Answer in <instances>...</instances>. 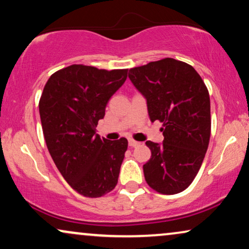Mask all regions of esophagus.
Returning a JSON list of instances; mask_svg holds the SVG:
<instances>
[{
  "label": "esophagus",
  "mask_w": 249,
  "mask_h": 249,
  "mask_svg": "<svg viewBox=\"0 0 249 249\" xmlns=\"http://www.w3.org/2000/svg\"><path fill=\"white\" fill-rule=\"evenodd\" d=\"M128 145H130V147H138V145H140V142L135 141L133 139H130V140H128Z\"/></svg>",
  "instance_id": "obj_1"
}]
</instances>
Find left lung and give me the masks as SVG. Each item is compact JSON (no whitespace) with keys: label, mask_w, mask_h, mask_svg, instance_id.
<instances>
[{"label":"left lung","mask_w":249,"mask_h":249,"mask_svg":"<svg viewBox=\"0 0 249 249\" xmlns=\"http://www.w3.org/2000/svg\"><path fill=\"white\" fill-rule=\"evenodd\" d=\"M128 77L147 99L150 121L163 123V143L145 142L151 150L145 181L159 194H178L196 178L210 143L206 85L192 66L173 58L131 68Z\"/></svg>","instance_id":"obj_1"}]
</instances>
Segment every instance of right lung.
I'll return each mask as SVG.
<instances>
[{
    "label": "right lung",
    "instance_id": "obj_1",
    "mask_svg": "<svg viewBox=\"0 0 249 249\" xmlns=\"http://www.w3.org/2000/svg\"><path fill=\"white\" fill-rule=\"evenodd\" d=\"M127 71L71 65L50 76L43 89L38 107L46 147L65 180L84 197L104 196L118 182L127 140L101 139L95 127Z\"/></svg>",
    "mask_w": 249,
    "mask_h": 249
}]
</instances>
